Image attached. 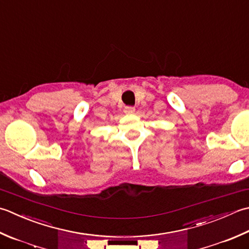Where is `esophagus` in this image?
<instances>
[{
  "label": "esophagus",
  "mask_w": 249,
  "mask_h": 249,
  "mask_svg": "<svg viewBox=\"0 0 249 249\" xmlns=\"http://www.w3.org/2000/svg\"><path fill=\"white\" fill-rule=\"evenodd\" d=\"M124 112L126 114H133L135 112V108L134 107H125Z\"/></svg>",
  "instance_id": "1"
}]
</instances>
